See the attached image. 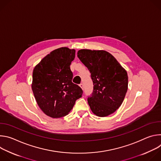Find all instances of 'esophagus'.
<instances>
[{"label": "esophagus", "instance_id": "34e87169", "mask_svg": "<svg viewBox=\"0 0 161 161\" xmlns=\"http://www.w3.org/2000/svg\"><path fill=\"white\" fill-rule=\"evenodd\" d=\"M79 85H80V86L82 89H83V83H80Z\"/></svg>", "mask_w": 161, "mask_h": 161}]
</instances>
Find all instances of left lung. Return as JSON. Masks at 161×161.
Listing matches in <instances>:
<instances>
[{
  "mask_svg": "<svg viewBox=\"0 0 161 161\" xmlns=\"http://www.w3.org/2000/svg\"><path fill=\"white\" fill-rule=\"evenodd\" d=\"M78 57L88 68L94 83L88 97L90 108L100 117L113 113L122 104L128 88L124 69L111 54L104 50H80Z\"/></svg>",
  "mask_w": 161,
  "mask_h": 161,
  "instance_id": "1",
  "label": "left lung"
}]
</instances>
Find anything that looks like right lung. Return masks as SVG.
<instances>
[{
  "label": "right lung",
  "mask_w": 161,
  "mask_h": 161,
  "mask_svg": "<svg viewBox=\"0 0 161 161\" xmlns=\"http://www.w3.org/2000/svg\"><path fill=\"white\" fill-rule=\"evenodd\" d=\"M75 50L62 47L52 51L34 67L32 89L41 109L52 118H60L70 112L83 90L72 82L70 69Z\"/></svg>",
  "instance_id": "add662e5"
}]
</instances>
